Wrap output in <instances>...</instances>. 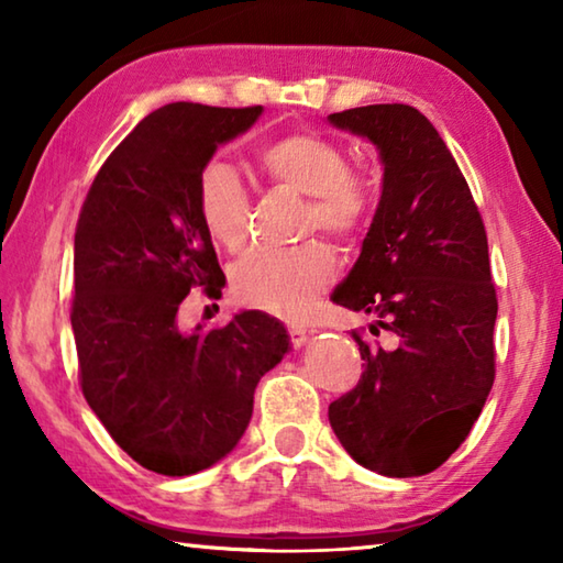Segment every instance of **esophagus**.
I'll list each match as a JSON object with an SVG mask.
<instances>
[{
  "instance_id": "obj_1",
  "label": "esophagus",
  "mask_w": 563,
  "mask_h": 563,
  "mask_svg": "<svg viewBox=\"0 0 563 563\" xmlns=\"http://www.w3.org/2000/svg\"><path fill=\"white\" fill-rule=\"evenodd\" d=\"M288 330H290V340H292L295 347H302L305 342H308V338H310V330L305 328V325H298V322H290Z\"/></svg>"
}]
</instances>
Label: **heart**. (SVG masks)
<instances>
[{"instance_id": "heart-1", "label": "heart", "mask_w": 563, "mask_h": 563, "mask_svg": "<svg viewBox=\"0 0 563 563\" xmlns=\"http://www.w3.org/2000/svg\"><path fill=\"white\" fill-rule=\"evenodd\" d=\"M261 168L273 184L308 196L305 225L340 241L355 238L373 211L369 180L347 168L345 154L318 133H290L261 151ZM198 213L208 235L228 253H243L251 235V196L225 161H211L198 176ZM335 258L320 241L290 251H261L238 263L233 290L238 300L290 316L328 288Z\"/></svg>"}]
</instances>
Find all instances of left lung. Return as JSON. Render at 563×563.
<instances>
[{
    "label": "left lung",
    "instance_id": "left-lung-1",
    "mask_svg": "<svg viewBox=\"0 0 563 563\" xmlns=\"http://www.w3.org/2000/svg\"><path fill=\"white\" fill-rule=\"evenodd\" d=\"M328 121L367 139L383 164L360 258L330 300L373 316V335H393L383 347L352 332L365 373L330 405V427L365 470L419 476L466 440L494 385L487 233L450 148L417 109L373 103Z\"/></svg>",
    "mask_w": 563,
    "mask_h": 563
}]
</instances>
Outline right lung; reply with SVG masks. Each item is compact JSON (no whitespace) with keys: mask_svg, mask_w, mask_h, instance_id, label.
<instances>
[{"mask_svg":"<svg viewBox=\"0 0 563 563\" xmlns=\"http://www.w3.org/2000/svg\"><path fill=\"white\" fill-rule=\"evenodd\" d=\"M261 113L186 101L148 113L101 166L76 223L71 330L84 397L113 442L156 474H196L231 454L255 385L290 352L288 330L261 310L218 330L178 328L190 288L218 298L225 285L198 213V176Z\"/></svg>","mask_w":563,"mask_h":563,"instance_id":"add662e5","label":"right lung"}]
</instances>
